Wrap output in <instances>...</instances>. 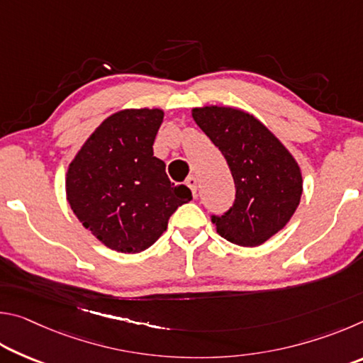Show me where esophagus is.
Masks as SVG:
<instances>
[{
    "mask_svg": "<svg viewBox=\"0 0 363 363\" xmlns=\"http://www.w3.org/2000/svg\"><path fill=\"white\" fill-rule=\"evenodd\" d=\"M186 184H187V187H189L190 190H192L194 196H196V195H195V194H196V177H195V176H189Z\"/></svg>",
    "mask_w": 363,
    "mask_h": 363,
    "instance_id": "esophagus-1",
    "label": "esophagus"
}]
</instances>
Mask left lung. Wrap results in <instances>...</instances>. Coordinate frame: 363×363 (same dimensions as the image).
<instances>
[{
  "label": "left lung",
  "mask_w": 363,
  "mask_h": 363,
  "mask_svg": "<svg viewBox=\"0 0 363 363\" xmlns=\"http://www.w3.org/2000/svg\"><path fill=\"white\" fill-rule=\"evenodd\" d=\"M192 116L223 152L235 182L233 206L211 218L216 232L240 247H259L296 211L303 195L298 162L262 121L242 108L195 107Z\"/></svg>",
  "instance_id": "8db88e82"
}]
</instances>
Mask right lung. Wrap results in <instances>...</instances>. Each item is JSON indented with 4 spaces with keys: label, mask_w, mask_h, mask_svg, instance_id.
<instances>
[{
    "label": "right lung",
    "mask_w": 363,
    "mask_h": 363,
    "mask_svg": "<svg viewBox=\"0 0 363 363\" xmlns=\"http://www.w3.org/2000/svg\"><path fill=\"white\" fill-rule=\"evenodd\" d=\"M162 108H125L86 139L65 176L67 201L79 223L107 248L140 253L167 230L177 208L192 200L153 157Z\"/></svg>",
    "instance_id": "obj_1"
}]
</instances>
